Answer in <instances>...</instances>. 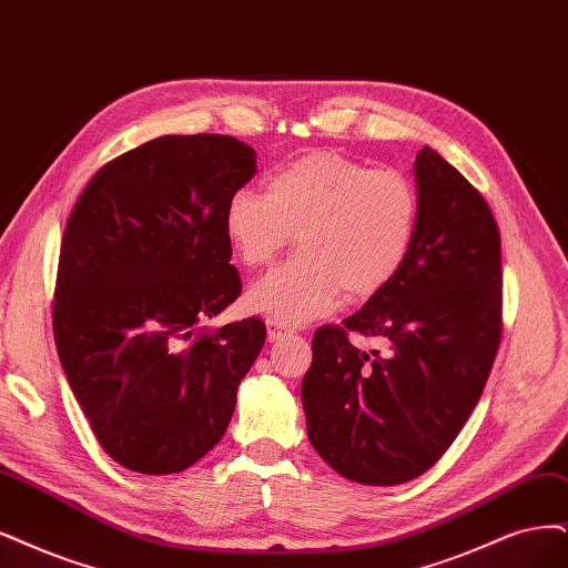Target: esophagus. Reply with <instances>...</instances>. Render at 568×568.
Segmentation results:
<instances>
[{
	"label": "esophagus",
	"instance_id": "esophagus-1",
	"mask_svg": "<svg viewBox=\"0 0 568 568\" xmlns=\"http://www.w3.org/2000/svg\"><path fill=\"white\" fill-rule=\"evenodd\" d=\"M287 334H290V329L285 325L273 323V321L266 323V337H268V342H278V339L287 337Z\"/></svg>",
	"mask_w": 568,
	"mask_h": 568
}]
</instances>
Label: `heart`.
I'll return each instance as SVG.
<instances>
[{
    "instance_id": "1",
    "label": "heart",
    "mask_w": 568,
    "mask_h": 568,
    "mask_svg": "<svg viewBox=\"0 0 568 568\" xmlns=\"http://www.w3.org/2000/svg\"><path fill=\"white\" fill-rule=\"evenodd\" d=\"M422 220L414 182L397 171L313 152L266 182V194L239 189L224 207V236L255 268L295 234L300 252L247 290V306L273 323L304 325L339 302L386 290L409 260Z\"/></svg>"
}]
</instances>
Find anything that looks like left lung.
<instances>
[{"label": "left lung", "instance_id": "8db88e82", "mask_svg": "<svg viewBox=\"0 0 568 568\" xmlns=\"http://www.w3.org/2000/svg\"><path fill=\"white\" fill-rule=\"evenodd\" d=\"M422 220L395 281L313 334L306 433L329 468L369 487L424 475L466 426L500 342V234L487 201L430 146L414 163ZM355 331L387 353L361 352Z\"/></svg>", "mask_w": 568, "mask_h": 568}]
</instances>
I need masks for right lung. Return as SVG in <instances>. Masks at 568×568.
<instances>
[{"label": "right lung", "instance_id": "obj_1", "mask_svg": "<svg viewBox=\"0 0 568 568\" xmlns=\"http://www.w3.org/2000/svg\"><path fill=\"white\" fill-rule=\"evenodd\" d=\"M229 135H163L102 165L60 245L53 334L102 449L171 475L213 449L266 339L260 318L196 334L241 295L226 201L257 173Z\"/></svg>", "mask_w": 568, "mask_h": 568}]
</instances>
